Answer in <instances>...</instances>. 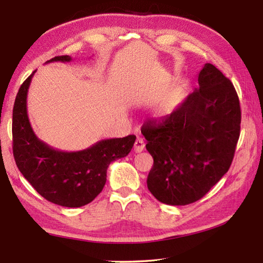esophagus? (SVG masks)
Instances as JSON below:
<instances>
[{
  "instance_id": "1",
  "label": "esophagus",
  "mask_w": 263,
  "mask_h": 263,
  "mask_svg": "<svg viewBox=\"0 0 263 263\" xmlns=\"http://www.w3.org/2000/svg\"><path fill=\"white\" fill-rule=\"evenodd\" d=\"M144 141H143V139L142 138H138L137 140H136V142H135V147H133V149H135V153H141V152H143V149H144Z\"/></svg>"
}]
</instances>
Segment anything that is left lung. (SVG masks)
Returning a JSON list of instances; mask_svg holds the SVG:
<instances>
[{
	"mask_svg": "<svg viewBox=\"0 0 263 263\" xmlns=\"http://www.w3.org/2000/svg\"><path fill=\"white\" fill-rule=\"evenodd\" d=\"M195 89L165 119L141 133L154 158L147 178L158 201L185 205L210 191L231 167L241 130V107L230 79L205 63Z\"/></svg>",
	"mask_w": 263,
	"mask_h": 263,
	"instance_id": "8db88e82",
	"label": "left lung"
}]
</instances>
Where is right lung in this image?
Instances as JSON below:
<instances>
[{"label": "right lung", "instance_id": "right-lung-1", "mask_svg": "<svg viewBox=\"0 0 263 263\" xmlns=\"http://www.w3.org/2000/svg\"><path fill=\"white\" fill-rule=\"evenodd\" d=\"M69 55L55 57L48 62H70ZM22 83L13 106V156L21 174L32 187L55 204L79 208L102 192L111 161L128 155L136 136L105 139L81 152L66 153L39 140L27 114V93L32 76Z\"/></svg>", "mask_w": 263, "mask_h": 263}]
</instances>
